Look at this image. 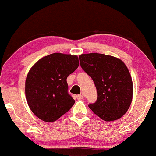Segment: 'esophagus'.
<instances>
[{
  "label": "esophagus",
  "instance_id": "34e87169",
  "mask_svg": "<svg viewBox=\"0 0 156 156\" xmlns=\"http://www.w3.org/2000/svg\"><path fill=\"white\" fill-rule=\"evenodd\" d=\"M83 98H84V96H83V95H76V98H77L78 100H82V99H83Z\"/></svg>",
  "mask_w": 156,
  "mask_h": 156
}]
</instances>
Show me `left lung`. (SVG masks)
<instances>
[{"label": "left lung", "instance_id": "left-lung-1", "mask_svg": "<svg viewBox=\"0 0 156 156\" xmlns=\"http://www.w3.org/2000/svg\"><path fill=\"white\" fill-rule=\"evenodd\" d=\"M79 59L98 92L97 101L88 107L105 122L120 119L133 98V82L128 68L121 59L102 54H83Z\"/></svg>", "mask_w": 156, "mask_h": 156}]
</instances>
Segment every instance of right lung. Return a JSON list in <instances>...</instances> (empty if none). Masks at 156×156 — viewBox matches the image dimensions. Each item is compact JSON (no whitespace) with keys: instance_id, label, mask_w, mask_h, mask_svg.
<instances>
[{"instance_id":"1","label":"right lung","mask_w":156,"mask_h":156,"mask_svg":"<svg viewBox=\"0 0 156 156\" xmlns=\"http://www.w3.org/2000/svg\"><path fill=\"white\" fill-rule=\"evenodd\" d=\"M79 66L76 55L54 53L37 61L28 72L25 96L32 112L44 122H55L75 100L68 93L67 77Z\"/></svg>"}]
</instances>
